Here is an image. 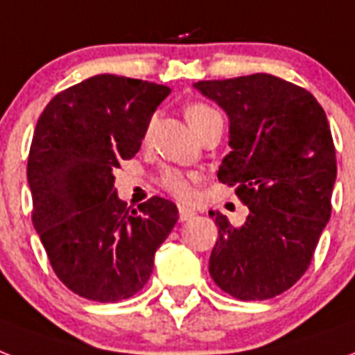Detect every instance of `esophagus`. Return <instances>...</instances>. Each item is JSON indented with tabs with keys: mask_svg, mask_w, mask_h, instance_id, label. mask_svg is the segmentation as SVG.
I'll list each match as a JSON object with an SVG mask.
<instances>
[{
	"mask_svg": "<svg viewBox=\"0 0 355 355\" xmlns=\"http://www.w3.org/2000/svg\"><path fill=\"white\" fill-rule=\"evenodd\" d=\"M178 211H180V220H181V222H185V220H191L192 216L196 215V213H194V209L183 207V205H180V209H178Z\"/></svg>",
	"mask_w": 355,
	"mask_h": 355,
	"instance_id": "obj_1",
	"label": "esophagus"
}]
</instances>
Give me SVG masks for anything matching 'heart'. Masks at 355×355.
<instances>
[{"label":"heart","mask_w":355,"mask_h":355,"mask_svg":"<svg viewBox=\"0 0 355 355\" xmlns=\"http://www.w3.org/2000/svg\"><path fill=\"white\" fill-rule=\"evenodd\" d=\"M185 118L189 125L194 129V133H200L202 129H205L209 123L216 122V120H222L220 114L209 107L207 103H191V105L185 107ZM161 185H163L164 191H168L172 196H175L178 200H191L192 198V187L189 175L180 172V170H166L161 178Z\"/></svg>","instance_id":"obj_1"}]
</instances>
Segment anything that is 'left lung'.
<instances>
[{"mask_svg":"<svg viewBox=\"0 0 355 355\" xmlns=\"http://www.w3.org/2000/svg\"><path fill=\"white\" fill-rule=\"evenodd\" d=\"M230 118L232 152L218 181L235 187L250 215L233 227L215 216L209 274L239 300H268L307 270L331 215L337 161L328 118L315 96L270 73L198 81Z\"/></svg>","mask_w":355,"mask_h":355,"instance_id":"obj_1","label":"left lung"}]
</instances>
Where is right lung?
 Masks as SVG:
<instances>
[{"label": "right lung", "instance_id": "1", "mask_svg": "<svg viewBox=\"0 0 355 355\" xmlns=\"http://www.w3.org/2000/svg\"><path fill=\"white\" fill-rule=\"evenodd\" d=\"M168 87L100 73L49 101L33 135L27 181L33 226L51 268L76 295L120 302L152 276L178 207L153 196L129 211L114 172L135 157Z\"/></svg>", "mask_w": 355, "mask_h": 355}]
</instances>
